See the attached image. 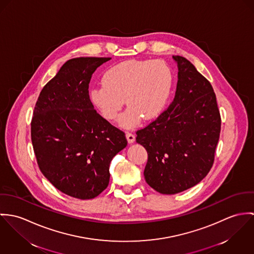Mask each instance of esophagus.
<instances>
[{
    "mask_svg": "<svg viewBox=\"0 0 254 254\" xmlns=\"http://www.w3.org/2000/svg\"><path fill=\"white\" fill-rule=\"evenodd\" d=\"M126 137H127V142L130 144V143H133L134 140H135V135L133 134V133H131V132H127L126 133Z\"/></svg>",
    "mask_w": 254,
    "mask_h": 254,
    "instance_id": "34e87169",
    "label": "esophagus"
}]
</instances>
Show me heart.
Returning <instances> with one entry per match:
<instances>
[{"label":"heart","mask_w":254,"mask_h":254,"mask_svg":"<svg viewBox=\"0 0 254 254\" xmlns=\"http://www.w3.org/2000/svg\"><path fill=\"white\" fill-rule=\"evenodd\" d=\"M173 85V75L163 60H127L109 68L102 85L93 86L90 100L101 116L115 121L125 99L128 106L120 118L124 127H133L142 118L153 120L165 110Z\"/></svg>","instance_id":"obj_1"}]
</instances>
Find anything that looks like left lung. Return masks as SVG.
I'll list each match as a JSON object with an SVG mask.
<instances>
[{
    "label": "left lung",
    "instance_id": "obj_1",
    "mask_svg": "<svg viewBox=\"0 0 254 254\" xmlns=\"http://www.w3.org/2000/svg\"><path fill=\"white\" fill-rule=\"evenodd\" d=\"M178 81L171 104L136 131L148 153L144 177L161 194L173 195L200 182L211 169L221 117L212 85L185 57L175 56Z\"/></svg>",
    "mask_w": 254,
    "mask_h": 254
}]
</instances>
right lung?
<instances>
[{"label": "right lung", "instance_id": "add662e5", "mask_svg": "<svg viewBox=\"0 0 254 254\" xmlns=\"http://www.w3.org/2000/svg\"><path fill=\"white\" fill-rule=\"evenodd\" d=\"M110 57L65 62L43 87L31 121V139L45 177L70 197L89 199L103 192L114 157L127 145L125 132L102 118L89 99L94 71Z\"/></svg>", "mask_w": 254, "mask_h": 254}]
</instances>
